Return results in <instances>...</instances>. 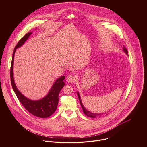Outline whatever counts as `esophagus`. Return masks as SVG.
Wrapping results in <instances>:
<instances>
[{"label":"esophagus","instance_id":"34e87169","mask_svg":"<svg viewBox=\"0 0 147 147\" xmlns=\"http://www.w3.org/2000/svg\"><path fill=\"white\" fill-rule=\"evenodd\" d=\"M67 80L69 83H72L75 80V77L73 75H69L67 76Z\"/></svg>","mask_w":147,"mask_h":147}]
</instances>
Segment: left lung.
I'll return each instance as SVG.
<instances>
[{"label": "left lung", "instance_id": "8db88e82", "mask_svg": "<svg viewBox=\"0 0 147 147\" xmlns=\"http://www.w3.org/2000/svg\"><path fill=\"white\" fill-rule=\"evenodd\" d=\"M123 51L126 53V54H127V55H128V51H127V49L125 47V46H123ZM77 94H78V98H79V101H80V104H81V106H82V109H83V112H84V114H85L86 116H88V117H90V118H95L96 117H98V116H99L100 115H101V114H96V113H92V112H90V111H88V110H86V109H85V107H84L83 105V104H82V100H81V98H80V94H79V92H78V93H77Z\"/></svg>", "mask_w": 147, "mask_h": 147}]
</instances>
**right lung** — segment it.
Masks as SVG:
<instances>
[{
  "instance_id": "right-lung-1",
  "label": "right lung",
  "mask_w": 147,
  "mask_h": 147,
  "mask_svg": "<svg viewBox=\"0 0 147 147\" xmlns=\"http://www.w3.org/2000/svg\"><path fill=\"white\" fill-rule=\"evenodd\" d=\"M32 32L26 33L16 45L14 51L13 52L11 66L10 77L12 88L18 98L21 104L24 106L26 110L30 113L38 117L39 118H45L51 115L56 110L58 104V96L60 91L64 86V82H63L65 79L64 76H62L56 80L50 90L47 94L43 98L39 100H32L25 97L17 88L13 79V61L16 49L21 47V46L28 40Z\"/></svg>"
}]
</instances>
